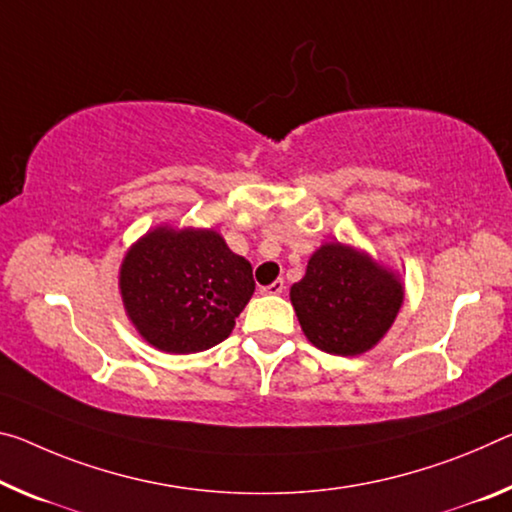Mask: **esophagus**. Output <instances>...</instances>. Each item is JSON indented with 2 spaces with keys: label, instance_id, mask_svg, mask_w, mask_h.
<instances>
[{
  "label": "esophagus",
  "instance_id": "obj_1",
  "mask_svg": "<svg viewBox=\"0 0 512 512\" xmlns=\"http://www.w3.org/2000/svg\"><path fill=\"white\" fill-rule=\"evenodd\" d=\"M282 291H285V282L282 280H275V282H271V285L262 287V294H269V296H280Z\"/></svg>",
  "mask_w": 512,
  "mask_h": 512
}]
</instances>
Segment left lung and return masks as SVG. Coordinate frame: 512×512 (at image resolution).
Returning <instances> with one entry per match:
<instances>
[{
	"instance_id": "left-lung-1",
	"label": "left lung",
	"mask_w": 512,
	"mask_h": 512,
	"mask_svg": "<svg viewBox=\"0 0 512 512\" xmlns=\"http://www.w3.org/2000/svg\"><path fill=\"white\" fill-rule=\"evenodd\" d=\"M289 298L305 337L321 351L348 358L371 351L392 328L403 285L367 253L335 241L310 257Z\"/></svg>"
}]
</instances>
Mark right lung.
Returning a JSON list of instances; mask_svg holds the SVG:
<instances>
[{
  "mask_svg": "<svg viewBox=\"0 0 512 512\" xmlns=\"http://www.w3.org/2000/svg\"><path fill=\"white\" fill-rule=\"evenodd\" d=\"M120 296L139 335L164 353H200L230 337L255 291L253 266L214 230L159 225L127 250Z\"/></svg>",
  "mask_w": 512,
  "mask_h": 512,
  "instance_id": "right-lung-1",
  "label": "right lung"
}]
</instances>
